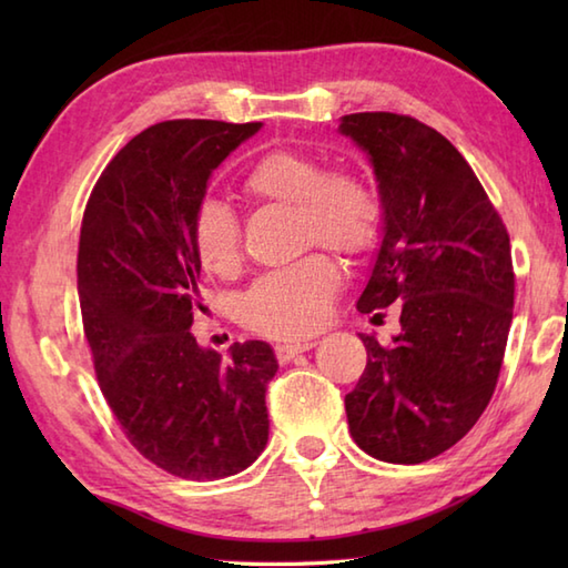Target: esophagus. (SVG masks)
<instances>
[{
	"instance_id": "1",
	"label": "esophagus",
	"mask_w": 568,
	"mask_h": 568,
	"mask_svg": "<svg viewBox=\"0 0 568 568\" xmlns=\"http://www.w3.org/2000/svg\"><path fill=\"white\" fill-rule=\"evenodd\" d=\"M315 346L312 342H291V344H277L275 346V356H277V361H293L295 356H300V354H305V352H310V348Z\"/></svg>"
}]
</instances>
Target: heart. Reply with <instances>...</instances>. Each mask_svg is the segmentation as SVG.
I'll use <instances>...</instances> for the list:
<instances>
[{
    "label": "heart",
    "mask_w": 568,
    "mask_h": 568,
    "mask_svg": "<svg viewBox=\"0 0 568 568\" xmlns=\"http://www.w3.org/2000/svg\"><path fill=\"white\" fill-rule=\"evenodd\" d=\"M244 195L258 202L293 204L297 234L305 244L339 253L373 246L381 229V204L354 173H327L307 153L277 149L261 155L244 175ZM195 248L204 268L216 275L236 271L241 261V224L226 204L204 200L192 224ZM342 285V273L324 253H310L293 265L263 275L244 297V320L268 336H305L327 320Z\"/></svg>",
    "instance_id": "b5f03b06"
}]
</instances>
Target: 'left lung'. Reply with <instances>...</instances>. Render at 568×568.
<instances>
[{
  "label": "left lung",
  "mask_w": 568,
  "mask_h": 568,
  "mask_svg": "<svg viewBox=\"0 0 568 568\" xmlns=\"http://www.w3.org/2000/svg\"><path fill=\"white\" fill-rule=\"evenodd\" d=\"M339 134L368 155L381 200V246L356 310L400 303L388 346L361 334L368 364L344 397L348 432L378 462L422 464L462 439L496 390L515 300L510 239L439 131L358 112L339 119Z\"/></svg>",
  "instance_id": "1"
}]
</instances>
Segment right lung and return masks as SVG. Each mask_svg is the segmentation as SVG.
Returning a JSON list of instances; mask_svg holds the SVG:
<instances>
[{
    "mask_svg": "<svg viewBox=\"0 0 568 568\" xmlns=\"http://www.w3.org/2000/svg\"><path fill=\"white\" fill-rule=\"evenodd\" d=\"M261 122H161L104 168L82 216L78 291L106 405L129 442L187 480L248 468L268 442L271 344L229 356L192 336L202 261L192 236L210 178Z\"/></svg>",
    "mask_w": 568,
    "mask_h": 568,
    "instance_id": "right-lung-1",
    "label": "right lung"
}]
</instances>
